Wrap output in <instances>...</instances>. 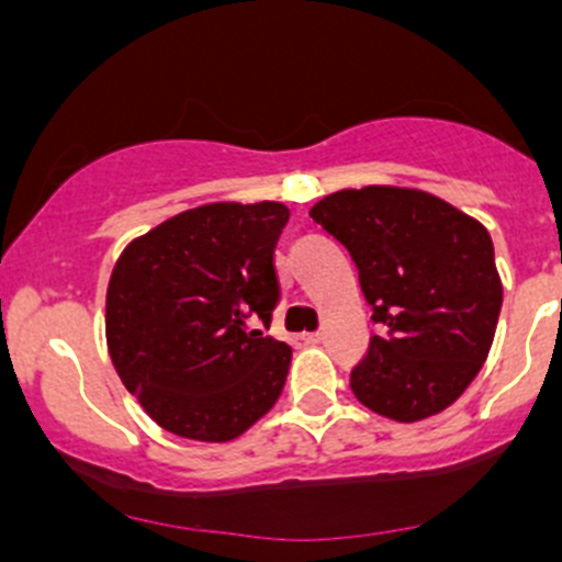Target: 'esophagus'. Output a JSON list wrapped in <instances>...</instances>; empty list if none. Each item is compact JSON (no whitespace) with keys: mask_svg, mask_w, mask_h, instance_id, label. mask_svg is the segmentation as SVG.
Here are the masks:
<instances>
[{"mask_svg":"<svg viewBox=\"0 0 562 562\" xmlns=\"http://www.w3.org/2000/svg\"><path fill=\"white\" fill-rule=\"evenodd\" d=\"M305 344H324V333H311V335H305Z\"/></svg>","mask_w":562,"mask_h":562,"instance_id":"obj_1","label":"esophagus"}]
</instances>
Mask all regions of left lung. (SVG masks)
Segmentation results:
<instances>
[{"instance_id":"left-lung-1","label":"left lung","mask_w":562,"mask_h":562,"mask_svg":"<svg viewBox=\"0 0 562 562\" xmlns=\"http://www.w3.org/2000/svg\"><path fill=\"white\" fill-rule=\"evenodd\" d=\"M311 218L346 246L380 324L349 385L393 422L447 411L494 344L502 280L491 235L443 199L369 186L313 204Z\"/></svg>"}]
</instances>
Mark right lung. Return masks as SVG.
Segmentation results:
<instances>
[{
	"mask_svg": "<svg viewBox=\"0 0 562 562\" xmlns=\"http://www.w3.org/2000/svg\"><path fill=\"white\" fill-rule=\"evenodd\" d=\"M280 202L202 204L135 238L110 274L104 333L124 387L180 438L224 443L274 407L291 346L280 302Z\"/></svg>",
	"mask_w": 562,
	"mask_h": 562,
	"instance_id": "right-lung-1",
	"label": "right lung"
}]
</instances>
